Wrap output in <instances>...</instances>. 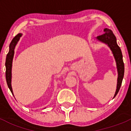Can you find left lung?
Returning <instances> with one entry per match:
<instances>
[{
    "label": "left lung",
    "instance_id": "obj_1",
    "mask_svg": "<svg viewBox=\"0 0 131 131\" xmlns=\"http://www.w3.org/2000/svg\"><path fill=\"white\" fill-rule=\"evenodd\" d=\"M104 34L96 37V39L100 42L105 43L109 47L113 53L117 64L118 78H117V89L115 93L113 98L116 96L120 90L122 85L123 78L124 75V64L122 59V54L121 48L117 45V39L113 34V31L108 28H105L103 30Z\"/></svg>",
    "mask_w": 131,
    "mask_h": 131
}]
</instances>
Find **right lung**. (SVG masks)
I'll return each instance as SVG.
<instances>
[{"label": "right lung", "mask_w": 131, "mask_h": 131, "mask_svg": "<svg viewBox=\"0 0 131 131\" xmlns=\"http://www.w3.org/2000/svg\"><path fill=\"white\" fill-rule=\"evenodd\" d=\"M22 36V34H18L16 35L11 42L9 44V51L6 56V78L8 88L10 89V92L13 94V89L11 86V79H12V66H13V60L14 54V49L18 43V41L20 39V37Z\"/></svg>", "instance_id": "obj_1"}]
</instances>
